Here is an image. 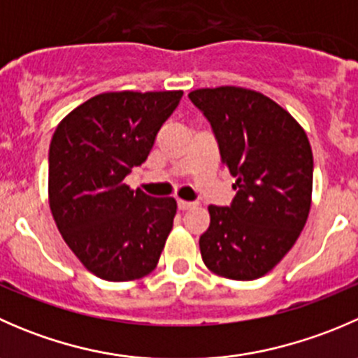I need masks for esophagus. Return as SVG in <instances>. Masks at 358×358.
<instances>
[{
	"instance_id": "esophagus-1",
	"label": "esophagus",
	"mask_w": 358,
	"mask_h": 358,
	"mask_svg": "<svg viewBox=\"0 0 358 358\" xmlns=\"http://www.w3.org/2000/svg\"><path fill=\"white\" fill-rule=\"evenodd\" d=\"M192 208H196V202L178 199V209H180V211H187V209H192Z\"/></svg>"
}]
</instances>
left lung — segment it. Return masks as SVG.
Returning <instances> with one entry per match:
<instances>
[{"mask_svg":"<svg viewBox=\"0 0 358 358\" xmlns=\"http://www.w3.org/2000/svg\"><path fill=\"white\" fill-rule=\"evenodd\" d=\"M189 99L211 122L222 164L237 178L232 206L208 208L202 262L225 279H259L291 251L308 218V136L289 112L255 90L201 88Z\"/></svg>","mask_w":358,"mask_h":358,"instance_id":"left-lung-1","label":"left lung"}]
</instances>
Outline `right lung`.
<instances>
[{"label":"right lung","mask_w":358,"mask_h":358,"mask_svg":"<svg viewBox=\"0 0 358 358\" xmlns=\"http://www.w3.org/2000/svg\"><path fill=\"white\" fill-rule=\"evenodd\" d=\"M182 95V90L100 93L69 112L53 133L50 209L71 251L100 279H142L157 266L176 201L135 192L124 176L145 162Z\"/></svg>","instance_id":"add662e5"}]
</instances>
